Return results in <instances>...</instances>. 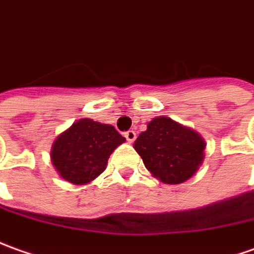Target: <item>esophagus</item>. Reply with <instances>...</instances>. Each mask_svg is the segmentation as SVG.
Wrapping results in <instances>:
<instances>
[{"label":"esophagus","instance_id":"34e87169","mask_svg":"<svg viewBox=\"0 0 254 254\" xmlns=\"http://www.w3.org/2000/svg\"><path fill=\"white\" fill-rule=\"evenodd\" d=\"M125 137H127V140L129 141V143L134 141V139H136V133H134V130H127V132H125Z\"/></svg>","mask_w":254,"mask_h":254}]
</instances>
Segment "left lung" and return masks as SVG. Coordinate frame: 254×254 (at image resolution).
Listing matches in <instances>:
<instances>
[{"label":"left lung","instance_id":"obj_1","mask_svg":"<svg viewBox=\"0 0 254 254\" xmlns=\"http://www.w3.org/2000/svg\"><path fill=\"white\" fill-rule=\"evenodd\" d=\"M134 150L151 175L178 185L192 178L203 163L206 141L190 127L167 117H157L134 140Z\"/></svg>","mask_w":254,"mask_h":254}]
</instances>
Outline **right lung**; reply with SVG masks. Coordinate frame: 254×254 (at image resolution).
<instances>
[{
    "instance_id": "right-lung-1",
    "label": "right lung",
    "mask_w": 254,
    "mask_h": 254,
    "mask_svg": "<svg viewBox=\"0 0 254 254\" xmlns=\"http://www.w3.org/2000/svg\"><path fill=\"white\" fill-rule=\"evenodd\" d=\"M124 141L113 125L79 120L55 139L51 161L65 181L84 185L105 170L111 153Z\"/></svg>"
}]
</instances>
